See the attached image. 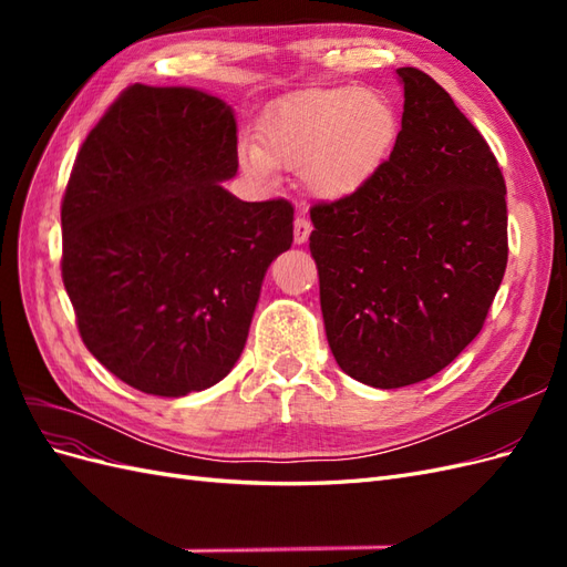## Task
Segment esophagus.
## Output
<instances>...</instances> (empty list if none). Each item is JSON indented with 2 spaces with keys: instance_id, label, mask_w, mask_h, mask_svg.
Returning <instances> with one entry per match:
<instances>
[{
  "instance_id": "obj_1",
  "label": "esophagus",
  "mask_w": 567,
  "mask_h": 567,
  "mask_svg": "<svg viewBox=\"0 0 567 567\" xmlns=\"http://www.w3.org/2000/svg\"><path fill=\"white\" fill-rule=\"evenodd\" d=\"M310 234H312L310 221H307L305 217H296V221H293V241H296V246L307 244V238H310Z\"/></svg>"
}]
</instances>
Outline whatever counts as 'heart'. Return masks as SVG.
<instances>
[{
  "mask_svg": "<svg viewBox=\"0 0 567 567\" xmlns=\"http://www.w3.org/2000/svg\"><path fill=\"white\" fill-rule=\"evenodd\" d=\"M400 134V115L371 90L331 87L286 99L260 130V146L241 144L238 163L255 182L274 169L302 173L323 203L348 200L379 177Z\"/></svg>",
  "mask_w": 567,
  "mask_h": 567,
  "instance_id": "heart-1",
  "label": "heart"
}]
</instances>
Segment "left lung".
<instances>
[{
    "instance_id": "1",
    "label": "left lung",
    "mask_w": 567,
    "mask_h": 567,
    "mask_svg": "<svg viewBox=\"0 0 567 567\" xmlns=\"http://www.w3.org/2000/svg\"><path fill=\"white\" fill-rule=\"evenodd\" d=\"M402 130L362 194L310 210V250L331 352L354 381L431 379L480 333L502 286L506 184L452 96L398 68Z\"/></svg>"
}]
</instances>
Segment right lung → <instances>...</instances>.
Wrapping results in <instances>:
<instances>
[{"instance_id": "1", "label": "right lung", "mask_w": 567, "mask_h": 567, "mask_svg": "<svg viewBox=\"0 0 567 567\" xmlns=\"http://www.w3.org/2000/svg\"><path fill=\"white\" fill-rule=\"evenodd\" d=\"M234 109L132 84L84 140L61 205L63 284L87 350L158 398L219 383L241 357L293 205L246 203Z\"/></svg>"}]
</instances>
